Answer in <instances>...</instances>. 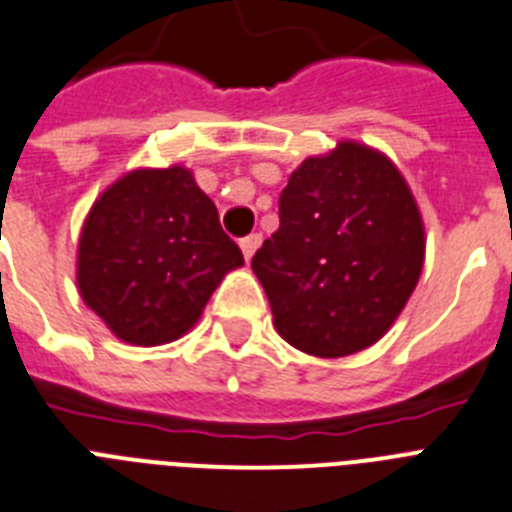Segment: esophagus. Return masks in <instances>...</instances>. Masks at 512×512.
Returning <instances> with one entry per match:
<instances>
[{"instance_id":"34e87169","label":"esophagus","mask_w":512,"mask_h":512,"mask_svg":"<svg viewBox=\"0 0 512 512\" xmlns=\"http://www.w3.org/2000/svg\"><path fill=\"white\" fill-rule=\"evenodd\" d=\"M261 246V235L253 233V235H246V238L240 240V251H243V256H246V261H251V256L256 253V248Z\"/></svg>"}]
</instances>
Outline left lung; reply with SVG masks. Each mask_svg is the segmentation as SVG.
<instances>
[{
    "instance_id": "obj_1",
    "label": "left lung",
    "mask_w": 512,
    "mask_h": 512,
    "mask_svg": "<svg viewBox=\"0 0 512 512\" xmlns=\"http://www.w3.org/2000/svg\"><path fill=\"white\" fill-rule=\"evenodd\" d=\"M425 225L399 168L360 142L308 157L279 196V230L251 261L279 336L347 357L391 329L422 274Z\"/></svg>"
}]
</instances>
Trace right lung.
Listing matches in <instances>:
<instances>
[{"label": "right lung", "mask_w": 512, "mask_h": 512, "mask_svg": "<svg viewBox=\"0 0 512 512\" xmlns=\"http://www.w3.org/2000/svg\"><path fill=\"white\" fill-rule=\"evenodd\" d=\"M243 253L183 165L131 170L100 194L77 246V287L121 342H176Z\"/></svg>", "instance_id": "1"}]
</instances>
